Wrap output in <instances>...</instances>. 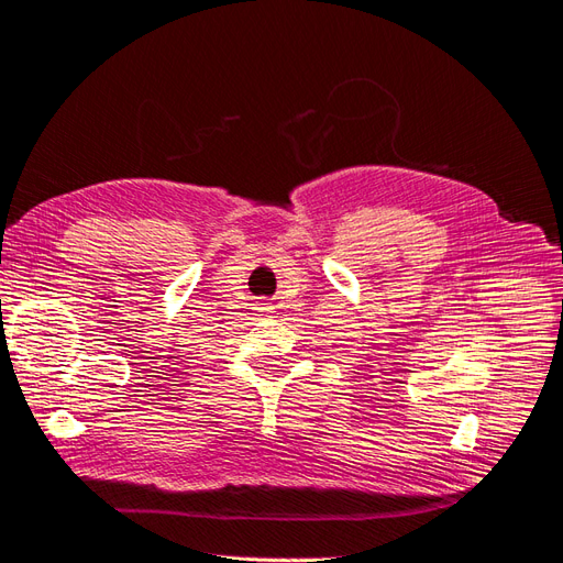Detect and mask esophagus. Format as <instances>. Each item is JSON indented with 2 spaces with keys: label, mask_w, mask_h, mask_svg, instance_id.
<instances>
[{
  "label": "esophagus",
  "mask_w": 563,
  "mask_h": 563,
  "mask_svg": "<svg viewBox=\"0 0 563 563\" xmlns=\"http://www.w3.org/2000/svg\"><path fill=\"white\" fill-rule=\"evenodd\" d=\"M257 311H260L262 316H268V313H271V308H268V306H260V308H257Z\"/></svg>",
  "instance_id": "1"
}]
</instances>
